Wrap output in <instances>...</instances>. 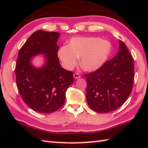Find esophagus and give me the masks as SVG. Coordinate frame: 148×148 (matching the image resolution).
I'll list each match as a JSON object with an SVG mask.
<instances>
[{
    "label": "esophagus",
    "instance_id": "1",
    "mask_svg": "<svg viewBox=\"0 0 148 148\" xmlns=\"http://www.w3.org/2000/svg\"><path fill=\"white\" fill-rule=\"evenodd\" d=\"M73 76L75 79H78L80 77H81V76H80V74L77 73V72H75V73L73 74Z\"/></svg>",
    "mask_w": 148,
    "mask_h": 148
}]
</instances>
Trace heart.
Masks as SVG:
<instances>
[{"label":"heart","mask_w":148,"mask_h":148,"mask_svg":"<svg viewBox=\"0 0 148 148\" xmlns=\"http://www.w3.org/2000/svg\"><path fill=\"white\" fill-rule=\"evenodd\" d=\"M112 51V45L100 37H76L71 40L68 46L58 51V57L67 69L76 65L77 58H81L80 65L85 71L92 72L103 66Z\"/></svg>","instance_id":"heart-1"}]
</instances>
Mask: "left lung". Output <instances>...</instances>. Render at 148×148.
Returning <instances> with one entry per match:
<instances>
[{
  "mask_svg": "<svg viewBox=\"0 0 148 148\" xmlns=\"http://www.w3.org/2000/svg\"><path fill=\"white\" fill-rule=\"evenodd\" d=\"M115 57L87 77L86 98L93 111L106 113L119 108L131 92L134 81L133 58L126 45L119 41Z\"/></svg>",
  "mask_w": 148,
  "mask_h": 148,
  "instance_id": "left-lung-1",
  "label": "left lung"
}]
</instances>
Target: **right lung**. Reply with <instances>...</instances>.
<instances>
[{
	"instance_id": "add662e5",
	"label": "right lung",
	"mask_w": 148,
	"mask_h": 148,
	"mask_svg": "<svg viewBox=\"0 0 148 148\" xmlns=\"http://www.w3.org/2000/svg\"><path fill=\"white\" fill-rule=\"evenodd\" d=\"M60 34L37 30L32 34L18 52L15 76L23 101L34 111L48 114L63 106L67 88L74 82L73 72L64 69L58 57ZM44 55L45 63L37 68L31 59Z\"/></svg>"
}]
</instances>
